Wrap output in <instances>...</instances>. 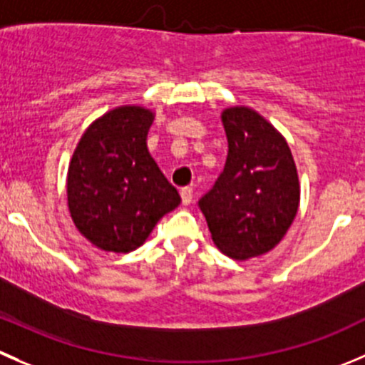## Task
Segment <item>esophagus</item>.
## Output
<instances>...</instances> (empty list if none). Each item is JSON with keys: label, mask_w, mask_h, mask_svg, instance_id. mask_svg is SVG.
I'll return each instance as SVG.
<instances>
[{"label": "esophagus", "mask_w": 365, "mask_h": 365, "mask_svg": "<svg viewBox=\"0 0 365 365\" xmlns=\"http://www.w3.org/2000/svg\"><path fill=\"white\" fill-rule=\"evenodd\" d=\"M180 196H182V203L183 205H190L192 203V197H194V192L190 187H185V189L180 190Z\"/></svg>", "instance_id": "34e87169"}]
</instances>
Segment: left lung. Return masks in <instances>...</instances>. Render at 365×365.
<instances>
[{"label": "left lung", "mask_w": 365, "mask_h": 365, "mask_svg": "<svg viewBox=\"0 0 365 365\" xmlns=\"http://www.w3.org/2000/svg\"><path fill=\"white\" fill-rule=\"evenodd\" d=\"M228 157L214 187L197 201L215 246L235 260L260 257L291 228L299 182L287 140L247 107L221 115Z\"/></svg>", "instance_id": "obj_1"}]
</instances>
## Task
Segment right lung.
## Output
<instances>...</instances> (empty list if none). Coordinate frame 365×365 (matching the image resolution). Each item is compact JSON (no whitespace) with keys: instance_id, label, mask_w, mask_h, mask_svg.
Returning a JSON list of instances; mask_svg holds the SVG:
<instances>
[{"instance_id":"add662e5","label":"right lung","mask_w":365,"mask_h":365,"mask_svg":"<svg viewBox=\"0 0 365 365\" xmlns=\"http://www.w3.org/2000/svg\"><path fill=\"white\" fill-rule=\"evenodd\" d=\"M153 112L118 107L85 130L67 171V205L78 232L96 247L143 246L180 194L146 146Z\"/></svg>"}]
</instances>
